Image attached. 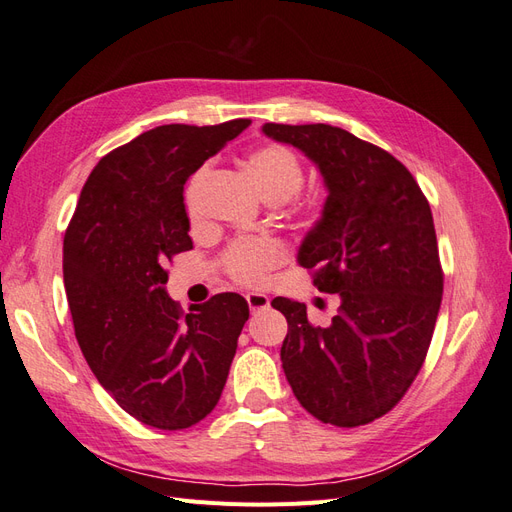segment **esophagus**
<instances>
[{"instance_id": "esophagus-1", "label": "esophagus", "mask_w": 512, "mask_h": 512, "mask_svg": "<svg viewBox=\"0 0 512 512\" xmlns=\"http://www.w3.org/2000/svg\"><path fill=\"white\" fill-rule=\"evenodd\" d=\"M245 299H247V305H250L252 312H258V309L269 307V297H267V294H262V292H250Z\"/></svg>"}]
</instances>
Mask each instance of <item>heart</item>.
I'll return each instance as SVG.
<instances>
[{
    "label": "heart",
    "mask_w": 512,
    "mask_h": 512,
    "mask_svg": "<svg viewBox=\"0 0 512 512\" xmlns=\"http://www.w3.org/2000/svg\"><path fill=\"white\" fill-rule=\"evenodd\" d=\"M247 170L256 183V188L262 198L269 203H284L301 190L305 181V166L297 151H292L280 143L260 145L247 156ZM207 177V168H200L192 177L188 188V209L194 213L196 190ZM316 200H301L297 211L307 218H314L320 211ZM222 269L228 273L230 280L243 286H260L267 282V277L275 267L284 262V247L275 239H241L228 245V250L222 254Z\"/></svg>",
    "instance_id": "1"
}]
</instances>
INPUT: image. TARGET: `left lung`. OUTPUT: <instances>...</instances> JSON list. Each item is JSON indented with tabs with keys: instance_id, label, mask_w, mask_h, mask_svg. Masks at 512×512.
<instances>
[{
	"instance_id": "1",
	"label": "left lung",
	"mask_w": 512,
	"mask_h": 512,
	"mask_svg": "<svg viewBox=\"0 0 512 512\" xmlns=\"http://www.w3.org/2000/svg\"><path fill=\"white\" fill-rule=\"evenodd\" d=\"M262 132L320 168L329 196L299 265L342 299L327 329L307 320L303 303L271 301L288 320L284 374L318 421L367 425L406 395L436 327L444 273L429 203L389 151L342 128L265 123Z\"/></svg>"
}]
</instances>
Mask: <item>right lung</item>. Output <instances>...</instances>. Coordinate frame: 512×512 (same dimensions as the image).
I'll use <instances>...</instances> for the list:
<instances>
[{
  "label": "right lung",
  "mask_w": 512,
  "mask_h": 512,
  "mask_svg": "<svg viewBox=\"0 0 512 512\" xmlns=\"http://www.w3.org/2000/svg\"><path fill=\"white\" fill-rule=\"evenodd\" d=\"M250 123H170L113 149L91 170L66 228L76 342L117 404L156 429H188L215 408L250 318L237 292L185 314L164 288L168 262L192 250L185 181Z\"/></svg>",
  "instance_id": "add662e5"
}]
</instances>
